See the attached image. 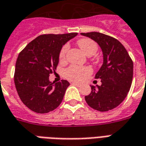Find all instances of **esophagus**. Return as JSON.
<instances>
[{
    "label": "esophagus",
    "mask_w": 146,
    "mask_h": 146,
    "mask_svg": "<svg viewBox=\"0 0 146 146\" xmlns=\"http://www.w3.org/2000/svg\"><path fill=\"white\" fill-rule=\"evenodd\" d=\"M72 84H73V85L77 86V87H80V86H81L80 84H79V83H76V82H73L72 83Z\"/></svg>",
    "instance_id": "34e87169"
}]
</instances>
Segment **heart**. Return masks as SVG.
<instances>
[{
	"label": "heart",
	"mask_w": 146,
	"mask_h": 146,
	"mask_svg": "<svg viewBox=\"0 0 146 146\" xmlns=\"http://www.w3.org/2000/svg\"><path fill=\"white\" fill-rule=\"evenodd\" d=\"M77 44L82 51L88 56H91L96 53L98 50V45L94 40L89 38H81L77 40ZM68 50V45H64L59 52V58L62 60L65 58L66 54ZM92 73V70L89 66H71L67 68L65 71V75L68 79L75 81H83L85 80L88 76Z\"/></svg>",
	"instance_id": "obj_1"
}]
</instances>
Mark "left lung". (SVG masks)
I'll return each mask as SVG.
<instances>
[{"instance_id": "8db88e82", "label": "left lung", "mask_w": 146, "mask_h": 146, "mask_svg": "<svg viewBox=\"0 0 146 146\" xmlns=\"http://www.w3.org/2000/svg\"><path fill=\"white\" fill-rule=\"evenodd\" d=\"M95 40L103 54V64L96 75L102 85L91 86V94L85 96L90 107L100 112L118 106L127 95L133 79V62L120 42L98 32L80 33Z\"/></svg>"}]
</instances>
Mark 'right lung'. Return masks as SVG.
<instances>
[{"mask_svg":"<svg viewBox=\"0 0 146 146\" xmlns=\"http://www.w3.org/2000/svg\"><path fill=\"white\" fill-rule=\"evenodd\" d=\"M76 35L77 33L40 35L19 54L15 85L21 101L33 112L49 113L61 104L70 83L66 80L51 83L49 76L56 70L62 46Z\"/></svg>","mask_w":146,"mask_h":146,"instance_id":"add662e5","label":"right lung"}]
</instances>
